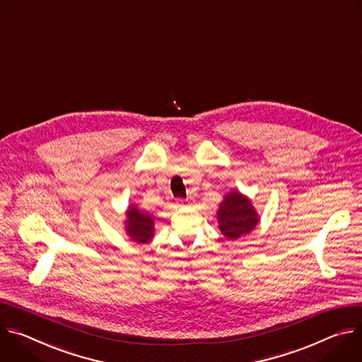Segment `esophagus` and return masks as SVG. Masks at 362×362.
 <instances>
[{"label": "esophagus", "mask_w": 362, "mask_h": 362, "mask_svg": "<svg viewBox=\"0 0 362 362\" xmlns=\"http://www.w3.org/2000/svg\"><path fill=\"white\" fill-rule=\"evenodd\" d=\"M187 202H184V199H178V206H185Z\"/></svg>", "instance_id": "1"}]
</instances>
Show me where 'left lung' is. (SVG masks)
<instances>
[{
  "instance_id": "left-lung-1",
  "label": "left lung",
  "mask_w": 362,
  "mask_h": 362,
  "mask_svg": "<svg viewBox=\"0 0 362 362\" xmlns=\"http://www.w3.org/2000/svg\"><path fill=\"white\" fill-rule=\"evenodd\" d=\"M217 221L221 234L228 240H237L256 228L260 216L252 204V199L233 188L223 198L217 210Z\"/></svg>"
}]
</instances>
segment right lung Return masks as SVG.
<instances>
[{"label":"right lung","mask_w":362,"mask_h":362,"mask_svg":"<svg viewBox=\"0 0 362 362\" xmlns=\"http://www.w3.org/2000/svg\"><path fill=\"white\" fill-rule=\"evenodd\" d=\"M125 231L132 242L138 245H146L153 238L155 234V217L146 211L131 204L125 213Z\"/></svg>","instance_id":"1"}]
</instances>
